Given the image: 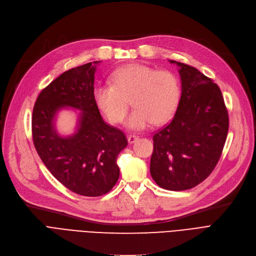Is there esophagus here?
Instances as JSON below:
<instances>
[{"label": "esophagus", "instance_id": "esophagus-1", "mask_svg": "<svg viewBox=\"0 0 256 256\" xmlns=\"http://www.w3.org/2000/svg\"><path fill=\"white\" fill-rule=\"evenodd\" d=\"M138 139H139V138H138V136H135V135H130V136L128 137V143H130V144L135 143Z\"/></svg>", "mask_w": 256, "mask_h": 256}]
</instances>
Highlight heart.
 <instances>
[{"instance_id":"heart-1","label":"heart","mask_w":256,"mask_h":256,"mask_svg":"<svg viewBox=\"0 0 256 256\" xmlns=\"http://www.w3.org/2000/svg\"><path fill=\"white\" fill-rule=\"evenodd\" d=\"M180 98L176 74L140 63L120 67L112 74V84H98L93 89L94 102L112 124L124 119L130 100L134 109L124 121L130 130L165 122L176 112Z\"/></svg>"}]
</instances>
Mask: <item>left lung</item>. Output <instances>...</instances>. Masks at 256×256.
<instances>
[{
	"mask_svg": "<svg viewBox=\"0 0 256 256\" xmlns=\"http://www.w3.org/2000/svg\"><path fill=\"white\" fill-rule=\"evenodd\" d=\"M178 67L182 94L170 124L154 135L150 174L163 189L182 191L204 182L216 167L228 132L220 88L195 67Z\"/></svg>",
	"mask_w": 256,
	"mask_h": 256,
	"instance_id": "left-lung-1",
	"label": "left lung"
}]
</instances>
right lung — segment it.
<instances>
[{
    "label": "right lung",
    "mask_w": 256,
    "mask_h": 256,
    "mask_svg": "<svg viewBox=\"0 0 256 256\" xmlns=\"http://www.w3.org/2000/svg\"><path fill=\"white\" fill-rule=\"evenodd\" d=\"M93 61L63 72L37 98L32 116L33 142L40 158L63 186L83 196L109 192L119 178L117 156L128 140L118 128L106 124L93 100ZM70 107L78 115L75 132H58V112Z\"/></svg>",
    "instance_id": "add662e5"
}]
</instances>
